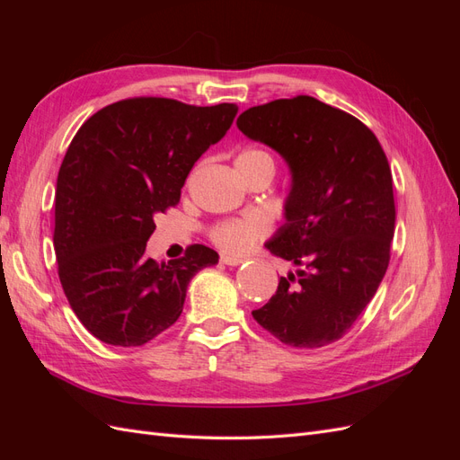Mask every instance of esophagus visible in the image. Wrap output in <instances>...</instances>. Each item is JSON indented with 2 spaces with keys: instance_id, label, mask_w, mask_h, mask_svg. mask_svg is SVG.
<instances>
[{
  "instance_id": "obj_1",
  "label": "esophagus",
  "mask_w": 460,
  "mask_h": 460,
  "mask_svg": "<svg viewBox=\"0 0 460 460\" xmlns=\"http://www.w3.org/2000/svg\"><path fill=\"white\" fill-rule=\"evenodd\" d=\"M220 262L228 264V267H238V264L243 262V259L240 257H232V255H220Z\"/></svg>"
}]
</instances>
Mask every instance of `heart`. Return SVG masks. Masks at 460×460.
<instances>
[{
    "instance_id": "heart-1",
    "label": "heart",
    "mask_w": 460,
    "mask_h": 460,
    "mask_svg": "<svg viewBox=\"0 0 460 460\" xmlns=\"http://www.w3.org/2000/svg\"><path fill=\"white\" fill-rule=\"evenodd\" d=\"M238 166H255V164H267L274 171V157L269 151L259 149V147H249L243 149L238 159H235ZM270 225L269 220L259 213H249L238 218H226L218 220L213 226H208L207 235L218 249L226 253L240 255L247 252L255 242L269 234Z\"/></svg>"
}]
</instances>
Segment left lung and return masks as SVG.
Instances as JSON below:
<instances>
[{
    "instance_id": "obj_1",
    "label": "left lung",
    "mask_w": 460,
    "mask_h": 460,
    "mask_svg": "<svg viewBox=\"0 0 460 460\" xmlns=\"http://www.w3.org/2000/svg\"><path fill=\"white\" fill-rule=\"evenodd\" d=\"M238 128L291 169L286 225L267 249L296 264L252 314L299 349L338 341L378 289L395 232L394 178L378 137L357 117L311 95L243 111Z\"/></svg>"
}]
</instances>
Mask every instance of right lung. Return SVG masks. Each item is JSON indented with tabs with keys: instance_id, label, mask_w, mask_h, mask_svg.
<instances>
[{
	"instance_id": "obj_1",
	"label": "right lung",
	"mask_w": 460,
	"mask_h": 460,
	"mask_svg": "<svg viewBox=\"0 0 460 460\" xmlns=\"http://www.w3.org/2000/svg\"><path fill=\"white\" fill-rule=\"evenodd\" d=\"M238 113L234 103L188 105L128 97L92 115L68 146L55 188L53 247L71 309L97 340L137 347L171 328L196 272L218 262L205 245L146 257L153 217L180 201L191 166Z\"/></svg>"
}]
</instances>
